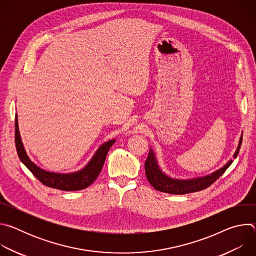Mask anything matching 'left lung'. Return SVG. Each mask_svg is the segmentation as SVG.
Returning <instances> with one entry per match:
<instances>
[{"mask_svg": "<svg viewBox=\"0 0 256 256\" xmlns=\"http://www.w3.org/2000/svg\"><path fill=\"white\" fill-rule=\"evenodd\" d=\"M241 142H242V136L240 138L238 148L234 154V158H236L239 153ZM233 160H230L221 169H218L216 172L204 177H200L196 179H186V180L174 179L167 176L161 171V169L157 164L155 155L151 150L149 152L147 160L144 162V171H146L147 179L149 180L151 186L156 190L166 192V194H186L200 192L202 190L208 188L218 177H220L222 174H224V172L229 168Z\"/></svg>", "mask_w": 256, "mask_h": 256, "instance_id": "left-lung-1", "label": "left lung"}]
</instances>
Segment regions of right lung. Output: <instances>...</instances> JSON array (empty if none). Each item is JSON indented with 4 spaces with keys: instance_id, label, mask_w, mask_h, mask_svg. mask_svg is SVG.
<instances>
[{
    "instance_id": "right-lung-1",
    "label": "right lung",
    "mask_w": 256,
    "mask_h": 256,
    "mask_svg": "<svg viewBox=\"0 0 256 256\" xmlns=\"http://www.w3.org/2000/svg\"><path fill=\"white\" fill-rule=\"evenodd\" d=\"M116 140H108L104 142L101 147L96 151L93 158L90 162L84 167L82 170L74 173L60 174L46 171L38 166H36L31 160L28 158L23 144L21 142L19 128H18V118L17 114L15 118V144L17 154L21 160V162L31 171V173L38 178L42 184L48 188H56L64 192H75L87 188L90 184H92L95 179L100 174V171L103 167L106 155L114 144Z\"/></svg>"
}]
</instances>
